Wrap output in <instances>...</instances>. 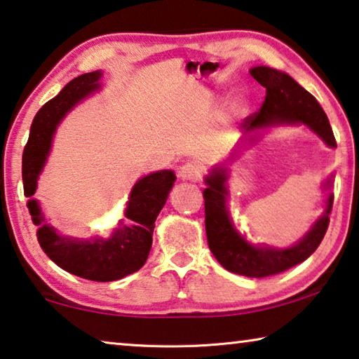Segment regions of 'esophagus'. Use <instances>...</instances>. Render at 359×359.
I'll list each match as a JSON object with an SVG mask.
<instances>
[{
    "mask_svg": "<svg viewBox=\"0 0 359 359\" xmlns=\"http://www.w3.org/2000/svg\"><path fill=\"white\" fill-rule=\"evenodd\" d=\"M201 175H203V169L195 163H187L179 169V177L182 180L195 182V180H200Z\"/></svg>",
    "mask_w": 359,
    "mask_h": 359,
    "instance_id": "esophagus-1",
    "label": "esophagus"
}]
</instances>
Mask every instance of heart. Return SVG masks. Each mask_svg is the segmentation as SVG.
I'll list each match as a JSON object with an SVG mask.
<instances>
[{
	"label": "heart",
	"mask_w": 359,
	"mask_h": 359,
	"mask_svg": "<svg viewBox=\"0 0 359 359\" xmlns=\"http://www.w3.org/2000/svg\"><path fill=\"white\" fill-rule=\"evenodd\" d=\"M241 111H243V104H241V102H236V104H233V107H231L233 115H240Z\"/></svg>",
	"instance_id": "heart-1"
}]
</instances>
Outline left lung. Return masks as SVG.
<instances>
[{
    "instance_id": "left-lung-1",
    "label": "left lung",
    "mask_w": 359,
    "mask_h": 359,
    "mask_svg": "<svg viewBox=\"0 0 359 359\" xmlns=\"http://www.w3.org/2000/svg\"><path fill=\"white\" fill-rule=\"evenodd\" d=\"M255 81L266 89L265 102L260 110L252 116H248L243 123L244 137L248 142H254L251 134L260 129L271 126H304L313 130L324 144L335 149L334 133L329 124L326 113L318 104V100L305 90L287 73L275 70V68L260 65L249 70ZM238 150L233 151L230 159L236 158ZM334 177V175H331ZM324 182L327 190L326 208L320 219L311 225V229L300 240L289 248H273L266 244H254L248 241L241 231L235 226V222L229 209V168H212L206 182L204 196V214H206V235L210 252L217 259L225 270L248 278H265L286 271L291 266L302 264L320 246L329 225L334 195L331 189L332 179Z\"/></svg>"
}]
</instances>
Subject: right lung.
<instances>
[{
	"mask_svg": "<svg viewBox=\"0 0 359 359\" xmlns=\"http://www.w3.org/2000/svg\"><path fill=\"white\" fill-rule=\"evenodd\" d=\"M102 72H90L72 79L46 102L33 119L30 135L22 155V180L28 198L27 208L38 226V243L48 257L72 275L90 281H116L140 270L149 257L158 214L168 201L175 182L172 170H158L135 182L128 198L124 219L108 238L64 236L50 226L38 200L33 198L39 174L48 161L57 126L79 102L102 88Z\"/></svg>",
	"mask_w": 359,
	"mask_h": 359,
	"instance_id": "obj_1",
	"label": "right lung"
}]
</instances>
